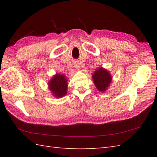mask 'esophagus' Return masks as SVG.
Returning <instances> with one entry per match:
<instances>
[{
  "instance_id": "obj_1",
  "label": "esophagus",
  "mask_w": 157,
  "mask_h": 157,
  "mask_svg": "<svg viewBox=\"0 0 157 157\" xmlns=\"http://www.w3.org/2000/svg\"><path fill=\"white\" fill-rule=\"evenodd\" d=\"M74 67L77 69V70H79V68H80V66H79V63H78V62H75V63H74Z\"/></svg>"
}]
</instances>
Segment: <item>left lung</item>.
<instances>
[{
    "label": "left lung",
    "instance_id": "obj_1",
    "mask_svg": "<svg viewBox=\"0 0 157 157\" xmlns=\"http://www.w3.org/2000/svg\"><path fill=\"white\" fill-rule=\"evenodd\" d=\"M92 80L99 92H105L112 82L113 78L107 69L98 67L92 74Z\"/></svg>",
    "mask_w": 157,
    "mask_h": 157
}]
</instances>
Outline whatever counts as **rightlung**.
Wrapping results in <instances>:
<instances>
[{"instance_id": "add662e5", "label": "right lung", "mask_w": 157, "mask_h": 157, "mask_svg": "<svg viewBox=\"0 0 157 157\" xmlns=\"http://www.w3.org/2000/svg\"><path fill=\"white\" fill-rule=\"evenodd\" d=\"M48 87L54 97L57 98L63 97L67 92V77L64 74L56 73L48 81Z\"/></svg>"}]
</instances>
